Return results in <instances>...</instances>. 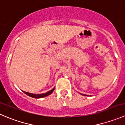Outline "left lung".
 Listing matches in <instances>:
<instances>
[{"instance_id":"8db88e82","label":"left lung","mask_w":125,"mask_h":125,"mask_svg":"<svg viewBox=\"0 0 125 125\" xmlns=\"http://www.w3.org/2000/svg\"><path fill=\"white\" fill-rule=\"evenodd\" d=\"M81 95H85V96H89V95H86V94H81V93H80Z\"/></svg>"}]
</instances>
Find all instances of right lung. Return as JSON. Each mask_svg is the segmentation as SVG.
Here are the masks:
<instances>
[{"mask_svg":"<svg viewBox=\"0 0 125 125\" xmlns=\"http://www.w3.org/2000/svg\"><path fill=\"white\" fill-rule=\"evenodd\" d=\"M55 89V87L54 88H52L51 90H50V91H48L47 93H43V94H32V93H28V92H25L22 91L25 94H26L28 96L31 97L32 98H35V99H40V98H43V97H45L48 96L50 94H51L52 92L54 91Z\"/></svg>","mask_w":125,"mask_h":125,"instance_id":"right-lung-1","label":"right lung"}]
</instances>
